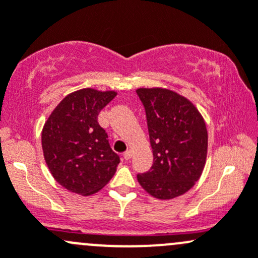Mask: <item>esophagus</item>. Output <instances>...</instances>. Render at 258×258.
I'll use <instances>...</instances> for the list:
<instances>
[{"instance_id":"esophagus-1","label":"esophagus","mask_w":258,"mask_h":258,"mask_svg":"<svg viewBox=\"0 0 258 258\" xmlns=\"http://www.w3.org/2000/svg\"><path fill=\"white\" fill-rule=\"evenodd\" d=\"M132 156H134V152H132V150H127L126 152H124L123 157H124V160H130Z\"/></svg>"}]
</instances>
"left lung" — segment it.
Listing matches in <instances>:
<instances>
[{
    "label": "left lung",
    "instance_id": "obj_1",
    "mask_svg": "<svg viewBox=\"0 0 258 258\" xmlns=\"http://www.w3.org/2000/svg\"><path fill=\"white\" fill-rule=\"evenodd\" d=\"M147 118L153 152L150 171L137 175L147 194L171 200L186 194L202 175L209 135L196 106L167 88H137Z\"/></svg>",
    "mask_w": 258,
    "mask_h": 258
}]
</instances>
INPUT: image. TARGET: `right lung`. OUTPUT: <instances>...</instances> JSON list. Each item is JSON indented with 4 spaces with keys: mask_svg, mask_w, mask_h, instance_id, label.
<instances>
[{
    "mask_svg": "<svg viewBox=\"0 0 258 258\" xmlns=\"http://www.w3.org/2000/svg\"><path fill=\"white\" fill-rule=\"evenodd\" d=\"M116 91L82 88L54 107L41 134L43 157L62 187L90 196L113 177L119 157L108 144L97 116L116 97Z\"/></svg>",
    "mask_w": 258,
    "mask_h": 258,
    "instance_id": "right-lung-1",
    "label": "right lung"
}]
</instances>
